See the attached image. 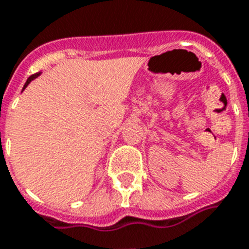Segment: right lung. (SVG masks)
<instances>
[{
	"label": "right lung",
	"mask_w": 249,
	"mask_h": 249,
	"mask_svg": "<svg viewBox=\"0 0 249 249\" xmlns=\"http://www.w3.org/2000/svg\"><path fill=\"white\" fill-rule=\"evenodd\" d=\"M39 74H40V73H35V74H33V76H30V77H29V78H28V81H26V83H25L24 89H25V87H26V86H28L29 83H30L31 81H33V79H34V78H36V77L39 76Z\"/></svg>",
	"instance_id": "add662e5"
}]
</instances>
